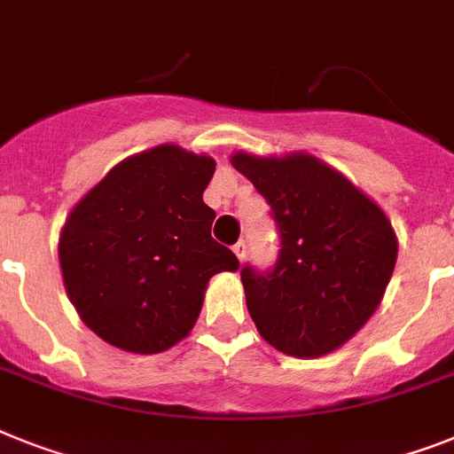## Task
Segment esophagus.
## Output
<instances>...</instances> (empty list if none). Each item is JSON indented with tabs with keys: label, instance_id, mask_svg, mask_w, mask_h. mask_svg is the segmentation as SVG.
I'll return each instance as SVG.
<instances>
[{
	"label": "esophagus",
	"instance_id": "esophagus-1",
	"mask_svg": "<svg viewBox=\"0 0 454 454\" xmlns=\"http://www.w3.org/2000/svg\"><path fill=\"white\" fill-rule=\"evenodd\" d=\"M234 254H236V257H239V262H241V264H243V260H246V243H243V241L236 243V246H234Z\"/></svg>",
	"mask_w": 454,
	"mask_h": 454
}]
</instances>
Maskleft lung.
<instances>
[{"instance_id":"1","label":"left lung","mask_w":454,"mask_h":454,"mask_svg":"<svg viewBox=\"0 0 454 454\" xmlns=\"http://www.w3.org/2000/svg\"><path fill=\"white\" fill-rule=\"evenodd\" d=\"M231 167L271 206L280 254L269 273L241 271L254 327L280 353H334L383 301L396 234L376 201L309 153H234Z\"/></svg>"}]
</instances>
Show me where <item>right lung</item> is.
I'll list each match as a JSON object with an SVG mask.
<instances>
[{
	"label": "right lung",
	"instance_id": "add662e5",
	"mask_svg": "<svg viewBox=\"0 0 454 454\" xmlns=\"http://www.w3.org/2000/svg\"><path fill=\"white\" fill-rule=\"evenodd\" d=\"M215 160L162 144L115 164L71 208L59 269L81 320L137 355L168 350L192 332L208 280L239 260L213 241L204 190Z\"/></svg>",
	"mask_w": 454,
	"mask_h": 454
}]
</instances>
